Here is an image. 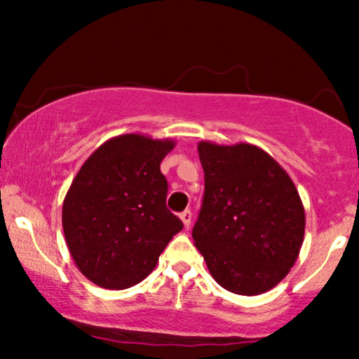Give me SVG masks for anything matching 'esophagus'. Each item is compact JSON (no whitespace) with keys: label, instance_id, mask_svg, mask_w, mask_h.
<instances>
[{"label":"esophagus","instance_id":"esophagus-1","mask_svg":"<svg viewBox=\"0 0 359 359\" xmlns=\"http://www.w3.org/2000/svg\"><path fill=\"white\" fill-rule=\"evenodd\" d=\"M180 219H182L185 228L189 229V226H191V222H192V212L189 211V209H185L184 212H180Z\"/></svg>","mask_w":359,"mask_h":359}]
</instances>
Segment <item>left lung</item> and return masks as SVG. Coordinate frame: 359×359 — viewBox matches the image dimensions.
<instances>
[{
  "label": "left lung",
  "mask_w": 359,
  "mask_h": 359,
  "mask_svg": "<svg viewBox=\"0 0 359 359\" xmlns=\"http://www.w3.org/2000/svg\"><path fill=\"white\" fill-rule=\"evenodd\" d=\"M204 199L192 229L212 278L238 295H259L287 277L306 233V211L290 175L250 143L197 145Z\"/></svg>",
  "instance_id": "obj_1"
}]
</instances>
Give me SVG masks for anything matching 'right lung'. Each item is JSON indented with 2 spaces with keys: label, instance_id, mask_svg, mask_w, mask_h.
I'll use <instances>...</instances> for the list:
<instances>
[{
  "label": "right lung",
  "instance_id": "obj_1",
  "mask_svg": "<svg viewBox=\"0 0 359 359\" xmlns=\"http://www.w3.org/2000/svg\"><path fill=\"white\" fill-rule=\"evenodd\" d=\"M175 142L128 133L94 150L62 205L67 248L86 278L123 290L151 273L168 241L184 228L167 209L160 163Z\"/></svg>",
  "mask_w": 359,
  "mask_h": 359
}]
</instances>
